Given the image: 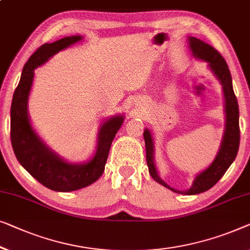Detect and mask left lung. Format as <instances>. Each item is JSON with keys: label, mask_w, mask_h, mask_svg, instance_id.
Here are the masks:
<instances>
[{"label": "left lung", "mask_w": 250, "mask_h": 250, "mask_svg": "<svg viewBox=\"0 0 250 250\" xmlns=\"http://www.w3.org/2000/svg\"><path fill=\"white\" fill-rule=\"evenodd\" d=\"M190 52L195 59L208 63V70L218 79L220 84L222 85V92L224 98V113H226V127L222 137L221 146L216 153L212 164L205 168L203 171L195 176L191 186L185 190H178L170 187L159 175V171L154 161V144L152 134L149 129H144L143 136L146 141V164L149 167V172L155 182L165 186L175 193L183 195H196L208 190L221 179V177L234 161L237 157L238 149L240 142V129H239V108L238 101L234 96L232 88V79L229 67L218 50L213 48L211 45L206 44L201 39L195 37H188Z\"/></svg>", "instance_id": "left-lung-1"}]
</instances>
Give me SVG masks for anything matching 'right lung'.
<instances>
[{
    "label": "right lung",
    "mask_w": 250,
    "mask_h": 250,
    "mask_svg": "<svg viewBox=\"0 0 250 250\" xmlns=\"http://www.w3.org/2000/svg\"><path fill=\"white\" fill-rule=\"evenodd\" d=\"M82 36L64 37L36 50L24 65L11 104V143L20 165L45 187L56 191H73L97 182L103 175L111 143L124 123V115H115L101 123L97 149L90 160L68 162L50 149L32 127L28 113L35 70L61 50L77 44Z\"/></svg>",
    "instance_id": "add662e5"
}]
</instances>
